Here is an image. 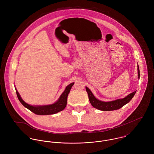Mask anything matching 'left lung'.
<instances>
[{
	"mask_svg": "<svg viewBox=\"0 0 154 154\" xmlns=\"http://www.w3.org/2000/svg\"><path fill=\"white\" fill-rule=\"evenodd\" d=\"M137 72H138V78H140V72L139 68L137 65ZM86 91L88 93L89 100L91 105L95 109L98 110H102V111H112V110H118L124 106L125 104H128L131 100L133 96L134 95L136 91L131 93L125 98L122 99H118L114 101H109V102H104L100 101L97 99L91 90L86 87Z\"/></svg>",
	"mask_w": 154,
	"mask_h": 154,
	"instance_id": "left-lung-1",
	"label": "left lung"
}]
</instances>
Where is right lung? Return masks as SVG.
Returning a JSON list of instances; mask_svg holds the SVG:
<instances>
[{"label": "right lung", "mask_w": 154, "mask_h": 154, "mask_svg": "<svg viewBox=\"0 0 154 154\" xmlns=\"http://www.w3.org/2000/svg\"><path fill=\"white\" fill-rule=\"evenodd\" d=\"M73 84L74 82L70 84L66 87L64 92L62 94L60 98L56 103H54L53 104L45 106H31L26 103L21 98L19 92H18L16 88L15 89L18 100L25 107H26L28 110H30L31 111L33 112L34 113L37 115H50L56 114L65 109L67 104L68 94L70 92V91Z\"/></svg>", "instance_id": "1"}]
</instances>
